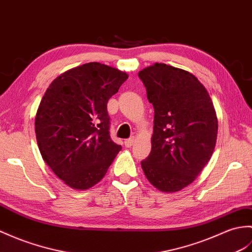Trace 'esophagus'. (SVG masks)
Masks as SVG:
<instances>
[{
	"instance_id": "1",
	"label": "esophagus",
	"mask_w": 252,
	"mask_h": 252,
	"mask_svg": "<svg viewBox=\"0 0 252 252\" xmlns=\"http://www.w3.org/2000/svg\"><path fill=\"white\" fill-rule=\"evenodd\" d=\"M134 142H135V138H134V137H130V138L126 139V140H125V145H126V147L130 148L131 146H133Z\"/></svg>"
}]
</instances>
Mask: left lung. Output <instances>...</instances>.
Returning a JSON list of instances; mask_svg holds the SVG:
<instances>
[{"instance_id": "1", "label": "left lung", "mask_w": 252, "mask_h": 252, "mask_svg": "<svg viewBox=\"0 0 252 252\" xmlns=\"http://www.w3.org/2000/svg\"><path fill=\"white\" fill-rule=\"evenodd\" d=\"M155 109L151 151L140 162L149 183L176 192L196 178L212 157L218 120L207 90L191 73L155 63L138 73Z\"/></svg>"}]
</instances>
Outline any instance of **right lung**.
Instances as JSON below:
<instances>
[{
  "mask_svg": "<svg viewBox=\"0 0 252 252\" xmlns=\"http://www.w3.org/2000/svg\"><path fill=\"white\" fill-rule=\"evenodd\" d=\"M127 77L90 62L61 74L46 90L35 117L37 145L47 165L71 188L97 184L121 150L109 135L107 102Z\"/></svg>",
  "mask_w": 252,
  "mask_h": 252,
  "instance_id": "obj_1",
  "label": "right lung"
}]
</instances>
